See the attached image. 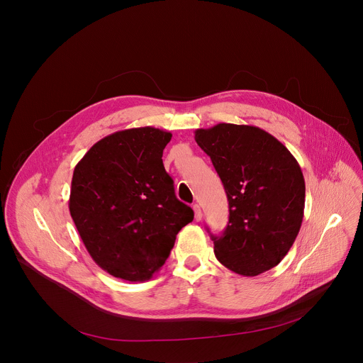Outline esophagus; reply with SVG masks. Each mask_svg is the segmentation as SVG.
<instances>
[{
	"label": "esophagus",
	"instance_id": "1",
	"mask_svg": "<svg viewBox=\"0 0 363 363\" xmlns=\"http://www.w3.org/2000/svg\"><path fill=\"white\" fill-rule=\"evenodd\" d=\"M192 208H194V213H196V220L200 222L201 217H203V213H201V207L199 204H194L192 206Z\"/></svg>",
	"mask_w": 363,
	"mask_h": 363
}]
</instances>
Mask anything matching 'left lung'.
<instances>
[{"instance_id": "1", "label": "left lung", "mask_w": 363, "mask_h": 363, "mask_svg": "<svg viewBox=\"0 0 363 363\" xmlns=\"http://www.w3.org/2000/svg\"><path fill=\"white\" fill-rule=\"evenodd\" d=\"M229 201V223L213 236L214 254L240 276H258L284 258L305 208L301 166L283 144L258 127L217 124L196 130Z\"/></svg>"}]
</instances>
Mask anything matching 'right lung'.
<instances>
[{
  "mask_svg": "<svg viewBox=\"0 0 363 363\" xmlns=\"http://www.w3.org/2000/svg\"><path fill=\"white\" fill-rule=\"evenodd\" d=\"M172 134L140 127L99 140L76 164L69 214L90 257L111 276L146 281L160 270L194 211L163 166Z\"/></svg>",
  "mask_w": 363,
  "mask_h": 363,
  "instance_id": "add662e5",
  "label": "right lung"
}]
</instances>
